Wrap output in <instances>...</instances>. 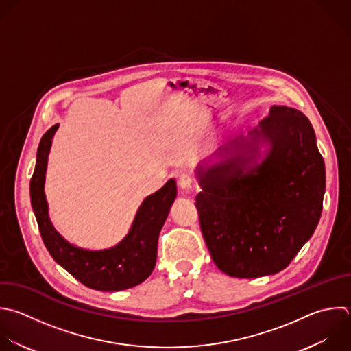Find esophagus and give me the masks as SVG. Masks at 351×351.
Instances as JSON below:
<instances>
[{
  "instance_id": "esophagus-1",
  "label": "esophagus",
  "mask_w": 351,
  "mask_h": 351,
  "mask_svg": "<svg viewBox=\"0 0 351 351\" xmlns=\"http://www.w3.org/2000/svg\"><path fill=\"white\" fill-rule=\"evenodd\" d=\"M193 184V180L189 174H181L178 178V185L181 189H189Z\"/></svg>"
}]
</instances>
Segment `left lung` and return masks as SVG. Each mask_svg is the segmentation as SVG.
<instances>
[{"label": "left lung", "instance_id": "obj_1", "mask_svg": "<svg viewBox=\"0 0 351 351\" xmlns=\"http://www.w3.org/2000/svg\"><path fill=\"white\" fill-rule=\"evenodd\" d=\"M214 158L195 171L202 188L195 204L214 263L239 278L281 271L322 211L325 166L310 121L295 108L273 106L258 128Z\"/></svg>", "mask_w": 351, "mask_h": 351}]
</instances>
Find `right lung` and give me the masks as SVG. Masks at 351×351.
Returning <instances> with one entry per match:
<instances>
[{
    "label": "right lung",
    "mask_w": 351,
    "mask_h": 351,
    "mask_svg": "<svg viewBox=\"0 0 351 351\" xmlns=\"http://www.w3.org/2000/svg\"><path fill=\"white\" fill-rule=\"evenodd\" d=\"M58 129L55 125L43 136L30 181L32 206L45 247L62 267L92 289L114 292L141 284L156 263L159 233L177 197L176 180H169L143 200L128 234L117 245L88 250L71 244L55 229L45 196L48 156Z\"/></svg>",
    "instance_id": "1"
}]
</instances>
